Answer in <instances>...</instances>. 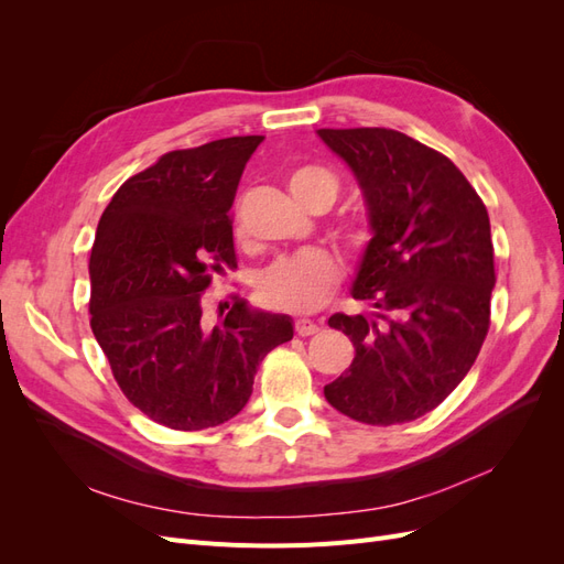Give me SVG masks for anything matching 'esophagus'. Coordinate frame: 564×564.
<instances>
[{
  "mask_svg": "<svg viewBox=\"0 0 564 564\" xmlns=\"http://www.w3.org/2000/svg\"><path fill=\"white\" fill-rule=\"evenodd\" d=\"M294 332H296V336H313V334L319 332V327H317L315 322H311V319H296L294 322Z\"/></svg>",
  "mask_w": 564,
  "mask_h": 564,
  "instance_id": "obj_1",
  "label": "esophagus"
}]
</instances>
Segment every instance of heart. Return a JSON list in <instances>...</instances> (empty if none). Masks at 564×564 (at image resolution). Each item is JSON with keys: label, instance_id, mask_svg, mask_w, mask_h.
Segmentation results:
<instances>
[{"label": "heart", "instance_id": "obj_1", "mask_svg": "<svg viewBox=\"0 0 564 564\" xmlns=\"http://www.w3.org/2000/svg\"><path fill=\"white\" fill-rule=\"evenodd\" d=\"M289 187L303 207L313 212L317 207H332L340 183L327 166L303 164L289 176ZM334 232L336 240L355 253L365 251L371 240L369 226L357 218L340 220ZM338 282L340 268L334 256L324 249H305L270 263L256 280V294L272 311L313 313L329 301Z\"/></svg>", "mask_w": 564, "mask_h": 564}]
</instances>
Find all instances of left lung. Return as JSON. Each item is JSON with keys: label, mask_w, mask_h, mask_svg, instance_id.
Masks as SVG:
<instances>
[{"label": "left lung", "mask_w": 564, "mask_h": 564, "mask_svg": "<svg viewBox=\"0 0 564 564\" xmlns=\"http://www.w3.org/2000/svg\"><path fill=\"white\" fill-rule=\"evenodd\" d=\"M317 133L360 181L373 230L352 284L373 313L329 317L355 357L324 398L369 425L421 419L464 381L489 332L497 272L487 207L449 158L406 133Z\"/></svg>", "instance_id": "1"}]
</instances>
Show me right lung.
Listing matches in <instances>:
<instances>
[{
    "label": "right lung",
    "instance_id": "add662e5",
    "mask_svg": "<svg viewBox=\"0 0 564 564\" xmlns=\"http://www.w3.org/2000/svg\"><path fill=\"white\" fill-rule=\"evenodd\" d=\"M263 135L172 150L127 178L98 220L91 247V332L124 398L172 431H204L237 416L256 367L286 340V315L253 313L232 294L220 324L202 294L237 268L230 207Z\"/></svg>",
    "mask_w": 564,
    "mask_h": 564
}]
</instances>
